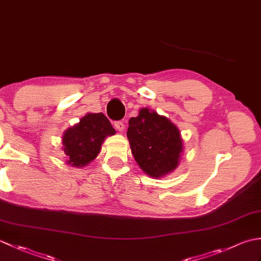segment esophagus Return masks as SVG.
<instances>
[{
    "instance_id": "34e87169",
    "label": "esophagus",
    "mask_w": 261,
    "mask_h": 261,
    "mask_svg": "<svg viewBox=\"0 0 261 261\" xmlns=\"http://www.w3.org/2000/svg\"><path fill=\"white\" fill-rule=\"evenodd\" d=\"M114 126H115V129L118 130V131H123L124 130V123L122 121H115L114 122Z\"/></svg>"
}]
</instances>
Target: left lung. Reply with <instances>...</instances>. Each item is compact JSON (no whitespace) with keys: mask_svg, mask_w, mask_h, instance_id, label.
I'll return each instance as SVG.
<instances>
[{"mask_svg":"<svg viewBox=\"0 0 261 261\" xmlns=\"http://www.w3.org/2000/svg\"><path fill=\"white\" fill-rule=\"evenodd\" d=\"M131 151L140 168L158 178L178 166L182 140L177 126L154 111L141 109L126 131Z\"/></svg>","mask_w":261,"mask_h":261,"instance_id":"1","label":"left lung"}]
</instances>
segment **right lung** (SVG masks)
<instances>
[{"instance_id": "obj_1", "label": "right lung", "mask_w": 261, "mask_h": 261, "mask_svg": "<svg viewBox=\"0 0 261 261\" xmlns=\"http://www.w3.org/2000/svg\"><path fill=\"white\" fill-rule=\"evenodd\" d=\"M114 134V127L103 113H88L63 137L67 163L74 167L90 164L101 150L105 137Z\"/></svg>"}]
</instances>
